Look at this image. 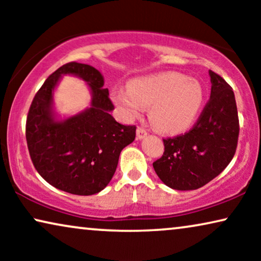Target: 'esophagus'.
<instances>
[{"label": "esophagus", "instance_id": "34e87169", "mask_svg": "<svg viewBox=\"0 0 261 261\" xmlns=\"http://www.w3.org/2000/svg\"><path fill=\"white\" fill-rule=\"evenodd\" d=\"M146 135H147V132H146V129H144L142 127H138L137 129V138L138 139H144Z\"/></svg>", "mask_w": 261, "mask_h": 261}]
</instances>
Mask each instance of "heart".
Wrapping results in <instances>:
<instances>
[{
  "mask_svg": "<svg viewBox=\"0 0 261 261\" xmlns=\"http://www.w3.org/2000/svg\"><path fill=\"white\" fill-rule=\"evenodd\" d=\"M112 97L127 119H134L151 107L155 128L166 134L188 130L201 113L204 90L195 78L179 72H163L134 78L128 89L116 87Z\"/></svg>",
  "mask_w": 261,
  "mask_h": 261,
  "instance_id": "b5f03b06",
  "label": "heart"
}]
</instances>
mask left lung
I'll use <instances>...</instances> for the list:
<instances>
[{"mask_svg":"<svg viewBox=\"0 0 261 261\" xmlns=\"http://www.w3.org/2000/svg\"><path fill=\"white\" fill-rule=\"evenodd\" d=\"M210 98L194 127L163 139L164 153L153 163L164 184L174 190H196L219 176L231 162L239 139L234 91L220 74L209 71Z\"/></svg>","mask_w":261,"mask_h":261,"instance_id":"1","label":"left lung"}]
</instances>
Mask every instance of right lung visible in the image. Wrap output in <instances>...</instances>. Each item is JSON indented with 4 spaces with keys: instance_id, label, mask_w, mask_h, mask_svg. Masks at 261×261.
<instances>
[{
    "instance_id": "add662e5",
    "label": "right lung",
    "mask_w": 261,
    "mask_h": 261,
    "mask_svg": "<svg viewBox=\"0 0 261 261\" xmlns=\"http://www.w3.org/2000/svg\"><path fill=\"white\" fill-rule=\"evenodd\" d=\"M62 74H76L89 84L92 107L64 121L53 117V90ZM105 81L95 67L67 63L48 76L28 110L26 140L32 163L44 179L69 194L102 191L115 173L122 149L134 141L135 126L110 115L114 109Z\"/></svg>"
}]
</instances>
